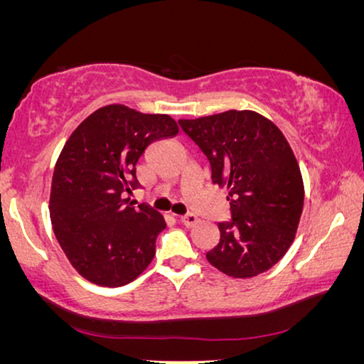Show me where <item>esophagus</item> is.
<instances>
[{"label": "esophagus", "mask_w": 364, "mask_h": 364, "mask_svg": "<svg viewBox=\"0 0 364 364\" xmlns=\"http://www.w3.org/2000/svg\"><path fill=\"white\" fill-rule=\"evenodd\" d=\"M181 222L186 227H193L198 222V217L196 215V213H186V215L181 217Z\"/></svg>", "instance_id": "esophagus-1"}]
</instances>
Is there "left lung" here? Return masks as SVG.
I'll return each mask as SVG.
<instances>
[{
    "label": "left lung",
    "instance_id": "obj_1",
    "mask_svg": "<svg viewBox=\"0 0 364 364\" xmlns=\"http://www.w3.org/2000/svg\"><path fill=\"white\" fill-rule=\"evenodd\" d=\"M178 124L207 156L212 182L228 191L230 220L218 222L220 240L207 260L233 278L270 270L295 238L305 198L290 144L253 111L232 109Z\"/></svg>",
    "mask_w": 364,
    "mask_h": 364
}]
</instances>
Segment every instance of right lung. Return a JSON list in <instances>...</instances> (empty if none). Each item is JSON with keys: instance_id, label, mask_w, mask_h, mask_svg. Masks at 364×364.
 <instances>
[{"instance_id": "right-lung-1", "label": "right lung", "mask_w": 364, "mask_h": 364, "mask_svg": "<svg viewBox=\"0 0 364 364\" xmlns=\"http://www.w3.org/2000/svg\"><path fill=\"white\" fill-rule=\"evenodd\" d=\"M167 114H142L121 104L97 109L64 144L54 167L49 215L71 265L101 287L136 280L156 255L162 215L127 193L141 186L136 164L159 139L173 137Z\"/></svg>"}]
</instances>
